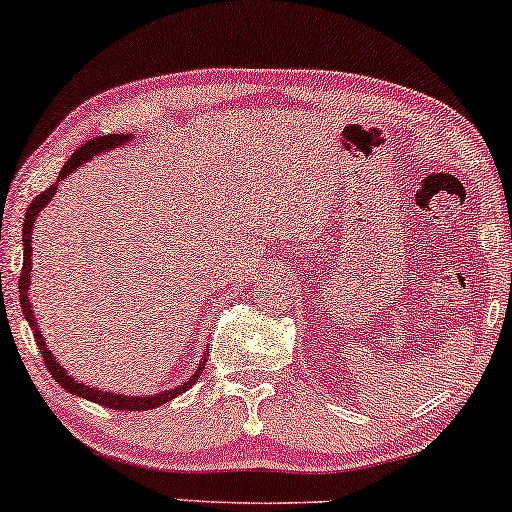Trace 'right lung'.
<instances>
[{
  "label": "right lung",
  "instance_id": "add662e5",
  "mask_svg": "<svg viewBox=\"0 0 512 512\" xmlns=\"http://www.w3.org/2000/svg\"><path fill=\"white\" fill-rule=\"evenodd\" d=\"M128 142H132V135H123V132H121V135H102V137L90 139V142L79 146L74 156L69 158L65 165H62L58 181H55L51 188H46L44 193L37 195V198L30 202V207H27L25 219H23V272H20V279H18V291H20L18 303H20V307H23V314H25L27 324H30L32 333H34V342H37L39 352H41V356H44V363H46L48 373L53 375V380L58 382L62 389L69 391V394H74V396L86 398V401L100 403V405H104V408H114V410H153V408H158V405H163L167 401H172V398H177L179 394H184V391L191 389L193 384L200 380V373H202V368H205L207 354L202 356L200 363H198V368H195V373L188 377L186 382L177 384V387H174V389L158 391V394L125 396V394H118V391H104L100 387H90V384H83V382L76 380V377L69 375L67 370L60 366V361L55 359L51 349H48L46 338L39 331L37 314L32 312L30 296H27V289H30V275H32V228H34V221H37V216L41 214V209H44L48 202L55 198L60 181H65L69 174L79 170V167H83V163H88V160H93L95 156H102V153H107V151H114V149H118V146H125Z\"/></svg>",
  "mask_w": 512,
  "mask_h": 512
}]
</instances>
